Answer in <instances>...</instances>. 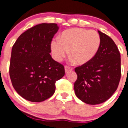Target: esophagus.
<instances>
[{
	"mask_svg": "<svg viewBox=\"0 0 128 128\" xmlns=\"http://www.w3.org/2000/svg\"><path fill=\"white\" fill-rule=\"evenodd\" d=\"M64 70H65L66 72H68V71H72V68H71V67H70V66H66L64 67Z\"/></svg>",
	"mask_w": 128,
	"mask_h": 128,
	"instance_id": "1",
	"label": "esophagus"
}]
</instances>
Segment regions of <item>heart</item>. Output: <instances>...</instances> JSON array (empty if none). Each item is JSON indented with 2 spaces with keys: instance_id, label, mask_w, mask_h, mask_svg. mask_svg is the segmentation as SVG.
I'll use <instances>...</instances> for the list:
<instances>
[{
  "instance_id": "obj_1",
  "label": "heart",
  "mask_w": 128,
  "mask_h": 128,
  "mask_svg": "<svg viewBox=\"0 0 128 128\" xmlns=\"http://www.w3.org/2000/svg\"><path fill=\"white\" fill-rule=\"evenodd\" d=\"M100 45V37L95 31L72 28L63 32L59 40H52L50 49L57 61H60L70 50V57L76 64L83 65L94 58Z\"/></svg>"
}]
</instances>
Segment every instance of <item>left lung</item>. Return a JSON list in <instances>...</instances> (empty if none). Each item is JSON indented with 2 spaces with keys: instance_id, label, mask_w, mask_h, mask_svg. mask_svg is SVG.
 <instances>
[{
  "instance_id": "8db88e82",
  "label": "left lung",
  "mask_w": 128,
  "mask_h": 128,
  "mask_svg": "<svg viewBox=\"0 0 128 128\" xmlns=\"http://www.w3.org/2000/svg\"><path fill=\"white\" fill-rule=\"evenodd\" d=\"M100 45L94 58L75 68V94L90 105L103 103L113 95L120 81V55L112 39L98 31Z\"/></svg>"
}]
</instances>
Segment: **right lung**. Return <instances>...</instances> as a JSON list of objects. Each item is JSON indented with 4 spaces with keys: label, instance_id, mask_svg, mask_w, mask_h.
Masks as SVG:
<instances>
[{
    "label": "right lung",
    "instance_id": "obj_1",
    "mask_svg": "<svg viewBox=\"0 0 128 128\" xmlns=\"http://www.w3.org/2000/svg\"><path fill=\"white\" fill-rule=\"evenodd\" d=\"M55 23L33 26L19 36L12 48L9 74L18 94L26 100L40 102L50 97L64 68L50 53L52 38L58 30Z\"/></svg>",
    "mask_w": 128,
    "mask_h": 128
}]
</instances>
